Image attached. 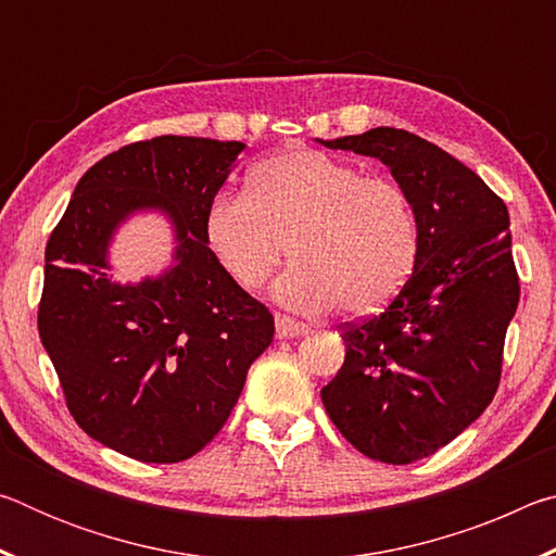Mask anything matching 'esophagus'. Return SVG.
<instances>
[{"instance_id":"1","label":"esophagus","mask_w":556,"mask_h":556,"mask_svg":"<svg viewBox=\"0 0 556 556\" xmlns=\"http://www.w3.org/2000/svg\"><path fill=\"white\" fill-rule=\"evenodd\" d=\"M275 326H277V336L279 338H299L308 333V326L296 321V318L285 316V314H277L275 316Z\"/></svg>"}]
</instances>
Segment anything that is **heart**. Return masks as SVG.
Segmentation results:
<instances>
[{"label": "heart", "instance_id": "obj_1", "mask_svg": "<svg viewBox=\"0 0 556 556\" xmlns=\"http://www.w3.org/2000/svg\"><path fill=\"white\" fill-rule=\"evenodd\" d=\"M203 232L244 291L265 285L289 244L294 262L275 285L281 304L301 312L338 304L353 316L390 304L421 250L407 188L316 149H289L252 166L244 193L208 203Z\"/></svg>", "mask_w": 556, "mask_h": 556}]
</instances>
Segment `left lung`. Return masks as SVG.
Masks as SVG:
<instances>
[{
  "label": "left lung",
  "mask_w": 556,
  "mask_h": 556,
  "mask_svg": "<svg viewBox=\"0 0 556 556\" xmlns=\"http://www.w3.org/2000/svg\"><path fill=\"white\" fill-rule=\"evenodd\" d=\"M318 142L380 159L417 211V267L380 316L343 328V368L321 390L328 417L361 454L412 464L473 425L501 382L520 301L510 215L481 176L412 131L375 127Z\"/></svg>",
  "instance_id": "1"
}]
</instances>
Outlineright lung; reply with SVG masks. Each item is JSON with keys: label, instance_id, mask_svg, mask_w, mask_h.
<instances>
[{"label": "right lung", "instance_id": "1", "mask_svg": "<svg viewBox=\"0 0 556 556\" xmlns=\"http://www.w3.org/2000/svg\"><path fill=\"white\" fill-rule=\"evenodd\" d=\"M242 149L176 135L122 147L83 174L46 244L39 336L73 419L144 464L199 454L275 336L265 304L225 275L203 232ZM139 212L173 225V265L122 286L109 244Z\"/></svg>", "mask_w": 556, "mask_h": 556}]
</instances>
